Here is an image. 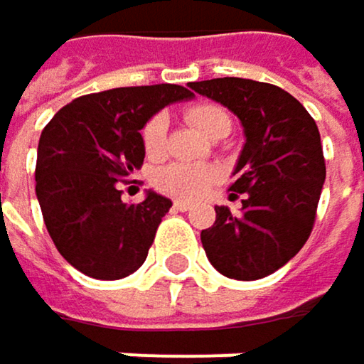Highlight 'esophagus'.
<instances>
[{
    "instance_id": "esophagus-1",
    "label": "esophagus",
    "mask_w": 364,
    "mask_h": 364,
    "mask_svg": "<svg viewBox=\"0 0 364 364\" xmlns=\"http://www.w3.org/2000/svg\"><path fill=\"white\" fill-rule=\"evenodd\" d=\"M191 208H193L191 201H184V199H176L173 201V210H178V212H188Z\"/></svg>"
}]
</instances>
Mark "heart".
<instances>
[{"label":"heart","instance_id":"obj_1","mask_svg":"<svg viewBox=\"0 0 364 364\" xmlns=\"http://www.w3.org/2000/svg\"><path fill=\"white\" fill-rule=\"evenodd\" d=\"M186 120L197 127L205 135H218L231 129V116L214 103H199L186 109ZM167 139V118L163 114H154L141 129V144L148 156L156 159L165 150ZM218 173L210 165H195V163H169L154 171L152 184L173 197L195 199L201 197L214 182Z\"/></svg>","mask_w":364,"mask_h":364}]
</instances>
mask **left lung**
Wrapping results in <instances>:
<instances>
[{
	"label": "left lung",
	"mask_w": 364,
	"mask_h": 364,
	"mask_svg": "<svg viewBox=\"0 0 364 364\" xmlns=\"http://www.w3.org/2000/svg\"><path fill=\"white\" fill-rule=\"evenodd\" d=\"M188 87L229 107L246 135L229 188L244 195L242 214L216 208L214 225L201 231L203 250L223 275L261 279L284 267L314 229L326 178L316 120L267 82L214 78Z\"/></svg>",
	"instance_id": "left-lung-1"
}]
</instances>
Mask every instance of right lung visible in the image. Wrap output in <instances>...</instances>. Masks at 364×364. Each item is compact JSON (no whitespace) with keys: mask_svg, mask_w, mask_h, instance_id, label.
Instances as JSON below:
<instances>
[{"mask_svg":"<svg viewBox=\"0 0 364 364\" xmlns=\"http://www.w3.org/2000/svg\"><path fill=\"white\" fill-rule=\"evenodd\" d=\"M178 85L91 92L61 107L38 144L36 195L61 257L95 279L137 272L171 201L152 191L122 203L120 182L141 167V129L159 109L191 99Z\"/></svg>","mask_w":364,"mask_h":364,"instance_id":"1","label":"right lung"}]
</instances>
